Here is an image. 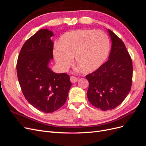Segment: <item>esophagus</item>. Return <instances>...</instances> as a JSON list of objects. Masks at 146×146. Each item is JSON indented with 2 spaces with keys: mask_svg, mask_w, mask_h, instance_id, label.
Returning <instances> with one entry per match:
<instances>
[{
  "mask_svg": "<svg viewBox=\"0 0 146 146\" xmlns=\"http://www.w3.org/2000/svg\"><path fill=\"white\" fill-rule=\"evenodd\" d=\"M70 80L72 83H76L78 80V78L75 76H70Z\"/></svg>",
  "mask_w": 146,
  "mask_h": 146,
  "instance_id": "obj_1",
  "label": "esophagus"
}]
</instances>
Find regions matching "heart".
Instances as JSON below:
<instances>
[{
    "instance_id": "heart-1",
    "label": "heart",
    "mask_w": 146,
    "mask_h": 146,
    "mask_svg": "<svg viewBox=\"0 0 146 146\" xmlns=\"http://www.w3.org/2000/svg\"><path fill=\"white\" fill-rule=\"evenodd\" d=\"M110 47L108 35L102 30L78 29L64 33L54 50L56 63L63 69L75 62L85 72L98 69L107 58Z\"/></svg>"
}]
</instances>
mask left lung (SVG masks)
Listing matches in <instances>:
<instances>
[{
    "mask_svg": "<svg viewBox=\"0 0 146 146\" xmlns=\"http://www.w3.org/2000/svg\"><path fill=\"white\" fill-rule=\"evenodd\" d=\"M112 46L108 60L86 78L89 82L87 96L90 102L104 111L115 108L131 90L133 65L124 43L108 30Z\"/></svg>",
    "mask_w": 146,
    "mask_h": 146,
    "instance_id": "obj_1",
    "label": "left lung"
}]
</instances>
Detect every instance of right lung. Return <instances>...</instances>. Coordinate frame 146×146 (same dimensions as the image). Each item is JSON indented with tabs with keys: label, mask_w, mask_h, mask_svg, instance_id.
<instances>
[{
	"label": "right lung",
	"mask_w": 146,
	"mask_h": 146,
	"mask_svg": "<svg viewBox=\"0 0 146 146\" xmlns=\"http://www.w3.org/2000/svg\"><path fill=\"white\" fill-rule=\"evenodd\" d=\"M53 36L47 29L38 31L24 44L16 64L17 78L25 99L46 113L62 107L72 85L69 75L56 74L48 67L54 57Z\"/></svg>",
	"instance_id": "right-lung-1"
}]
</instances>
